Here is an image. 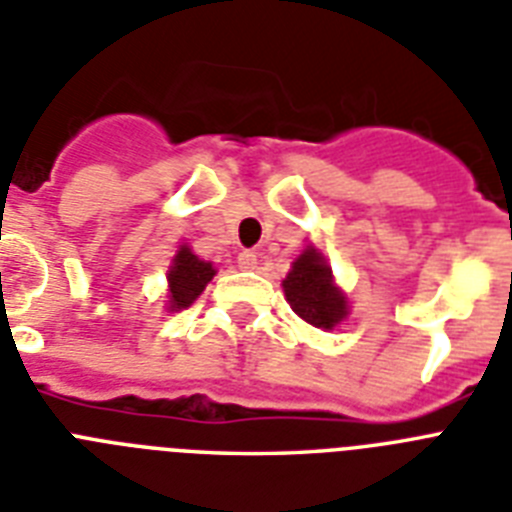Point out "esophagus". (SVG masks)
I'll return each mask as SVG.
<instances>
[{"mask_svg":"<svg viewBox=\"0 0 512 512\" xmlns=\"http://www.w3.org/2000/svg\"><path fill=\"white\" fill-rule=\"evenodd\" d=\"M236 263H239V268L252 270L257 268V255L252 252V249H244V252H239V257H236Z\"/></svg>","mask_w":512,"mask_h":512,"instance_id":"obj_1","label":"esophagus"}]
</instances>
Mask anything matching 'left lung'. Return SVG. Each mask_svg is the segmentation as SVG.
<instances>
[{
	"label": "left lung",
	"mask_w": 512,
	"mask_h": 512,
	"mask_svg": "<svg viewBox=\"0 0 512 512\" xmlns=\"http://www.w3.org/2000/svg\"><path fill=\"white\" fill-rule=\"evenodd\" d=\"M281 286L286 302L310 326L334 331L339 323L350 318V297L336 284L331 265L313 244L294 257L292 270L286 273Z\"/></svg>",
	"instance_id": "obj_1"
}]
</instances>
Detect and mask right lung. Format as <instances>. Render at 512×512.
Wrapping results in <instances>:
<instances>
[{
	"instance_id": "right-lung-1",
	"label": "right lung",
	"mask_w": 512,
	"mask_h": 512,
	"mask_svg": "<svg viewBox=\"0 0 512 512\" xmlns=\"http://www.w3.org/2000/svg\"><path fill=\"white\" fill-rule=\"evenodd\" d=\"M218 273L210 260H202L191 252L189 244H178L168 268V313H178L205 292V286Z\"/></svg>"
}]
</instances>
